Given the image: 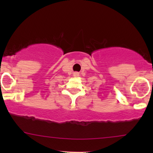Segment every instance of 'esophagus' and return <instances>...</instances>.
I'll return each mask as SVG.
<instances>
[{"label": "esophagus", "mask_w": 153, "mask_h": 153, "mask_svg": "<svg viewBox=\"0 0 153 153\" xmlns=\"http://www.w3.org/2000/svg\"><path fill=\"white\" fill-rule=\"evenodd\" d=\"M73 75L75 77H78L79 76V73H78V72H75L74 73H73Z\"/></svg>", "instance_id": "1"}]
</instances>
